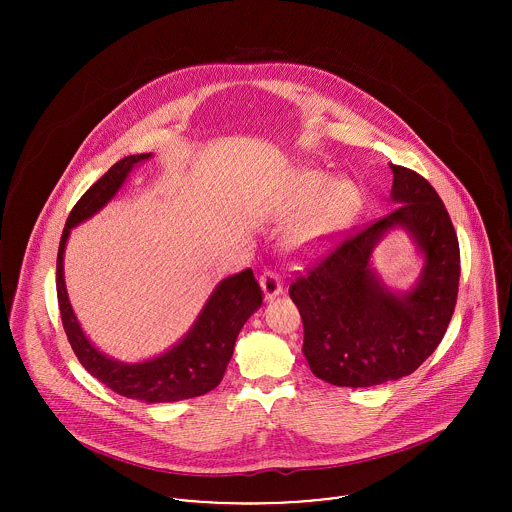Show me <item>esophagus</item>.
<instances>
[{
    "instance_id": "34e87169",
    "label": "esophagus",
    "mask_w": 512,
    "mask_h": 512,
    "mask_svg": "<svg viewBox=\"0 0 512 512\" xmlns=\"http://www.w3.org/2000/svg\"><path fill=\"white\" fill-rule=\"evenodd\" d=\"M260 286H262V290H264L266 299H274L276 295H280L282 290H284L282 278H280L276 272H272V270H266V272L260 276Z\"/></svg>"
}]
</instances>
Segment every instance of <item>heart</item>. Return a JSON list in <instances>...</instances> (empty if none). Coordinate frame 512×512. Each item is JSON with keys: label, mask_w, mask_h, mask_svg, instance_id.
<instances>
[{"label": "heart", "mask_w": 512, "mask_h": 512, "mask_svg": "<svg viewBox=\"0 0 512 512\" xmlns=\"http://www.w3.org/2000/svg\"><path fill=\"white\" fill-rule=\"evenodd\" d=\"M333 185V181L321 173H311L303 179V197L305 199H317L321 197L325 191H329V187ZM353 207V193L347 187H335L323 209L319 211V215L313 220V228L315 232H325L329 230L333 224H337L343 219Z\"/></svg>", "instance_id": "b5f03b06"}]
</instances>
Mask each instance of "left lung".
<instances>
[{"mask_svg":"<svg viewBox=\"0 0 512 512\" xmlns=\"http://www.w3.org/2000/svg\"><path fill=\"white\" fill-rule=\"evenodd\" d=\"M390 215L351 228L290 286L303 321L311 372L335 386L365 388L412 374L438 349L459 288V242L436 189L390 165ZM404 227L427 262L412 293H390L369 268L379 238Z\"/></svg>","mask_w":512,"mask_h":512,"instance_id":"left-lung-1","label":"left lung"}]
</instances>
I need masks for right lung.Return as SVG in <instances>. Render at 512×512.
<instances>
[{"label":"right lung","instance_id":"add662e5","mask_svg":"<svg viewBox=\"0 0 512 512\" xmlns=\"http://www.w3.org/2000/svg\"><path fill=\"white\" fill-rule=\"evenodd\" d=\"M149 157L151 153H138L120 159L74 205L63 228L57 254V297L65 333L80 365L116 394L153 404L203 396L219 386L240 329L262 305V290L250 268L222 280L207 299L189 333L173 349L144 363L132 365L114 361L86 339L76 321L65 286L63 254L67 238L71 228L108 205L134 165Z\"/></svg>","mask_w":512,"mask_h":512}]
</instances>
